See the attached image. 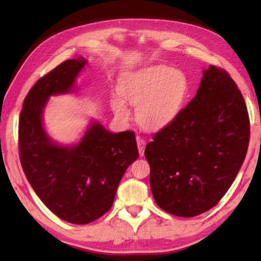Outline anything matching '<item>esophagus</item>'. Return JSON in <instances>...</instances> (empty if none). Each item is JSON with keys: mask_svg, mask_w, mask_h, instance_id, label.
<instances>
[{"mask_svg": "<svg viewBox=\"0 0 261 261\" xmlns=\"http://www.w3.org/2000/svg\"><path fill=\"white\" fill-rule=\"evenodd\" d=\"M137 145H138V149H139V154L141 156L144 155V151H145V146H146V141L145 139L140 138V137H137Z\"/></svg>", "mask_w": 261, "mask_h": 261, "instance_id": "1", "label": "esophagus"}]
</instances>
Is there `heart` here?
Instances as JSON below:
<instances>
[{"label":"heart","instance_id":"b5f03b06","mask_svg":"<svg viewBox=\"0 0 261 261\" xmlns=\"http://www.w3.org/2000/svg\"><path fill=\"white\" fill-rule=\"evenodd\" d=\"M120 94L132 106H137V121L149 130L162 129L174 121L183 108L189 94V82L179 70L158 64L131 73L120 86ZM114 112L126 117L129 110L124 101L115 96Z\"/></svg>","mask_w":261,"mask_h":261}]
</instances>
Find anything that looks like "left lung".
<instances>
[{"label": "left lung", "instance_id": "left-lung-1", "mask_svg": "<svg viewBox=\"0 0 261 261\" xmlns=\"http://www.w3.org/2000/svg\"><path fill=\"white\" fill-rule=\"evenodd\" d=\"M249 140L241 91L226 70L210 65L196 96L145 148L156 205L182 218L211 210L236 178Z\"/></svg>", "mask_w": 261, "mask_h": 261}]
</instances>
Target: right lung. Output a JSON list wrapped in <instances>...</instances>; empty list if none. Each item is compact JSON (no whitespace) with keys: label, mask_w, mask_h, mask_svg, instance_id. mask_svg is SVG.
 Masks as SVG:
<instances>
[{"label":"right lung","mask_w":261,"mask_h":261,"mask_svg":"<svg viewBox=\"0 0 261 261\" xmlns=\"http://www.w3.org/2000/svg\"><path fill=\"white\" fill-rule=\"evenodd\" d=\"M86 60H68L31 88L19 116L20 163L41 201L60 219L86 224L113 205L117 187L138 159L135 132L113 134L93 122L78 144L62 146L43 129L42 113L50 95L72 91Z\"/></svg>","instance_id":"right-lung-1"}]
</instances>
